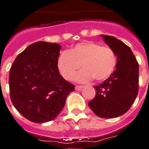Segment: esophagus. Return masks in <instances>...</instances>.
<instances>
[{
	"instance_id": "1",
	"label": "esophagus",
	"mask_w": 149,
	"mask_h": 149,
	"mask_svg": "<svg viewBox=\"0 0 149 149\" xmlns=\"http://www.w3.org/2000/svg\"><path fill=\"white\" fill-rule=\"evenodd\" d=\"M82 88H83V86H82V85H76L75 86L76 91H81Z\"/></svg>"
}]
</instances>
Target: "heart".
Instances as JSON below:
<instances>
[{"instance_id": "obj_1", "label": "heart", "mask_w": 149, "mask_h": 149, "mask_svg": "<svg viewBox=\"0 0 149 149\" xmlns=\"http://www.w3.org/2000/svg\"><path fill=\"white\" fill-rule=\"evenodd\" d=\"M116 65L117 55L113 48L94 41L77 44L68 52H61L57 58L58 71L65 80H71L81 65L84 69L75 77L79 82L93 78L97 81L105 80L114 72Z\"/></svg>"}]
</instances>
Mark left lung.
<instances>
[{
	"mask_svg": "<svg viewBox=\"0 0 149 149\" xmlns=\"http://www.w3.org/2000/svg\"><path fill=\"white\" fill-rule=\"evenodd\" d=\"M117 55L116 68L104 82L95 86V97L88 106L100 118H112L127 112L139 93V63L125 43L113 36L102 34Z\"/></svg>",
	"mask_w": 149,
	"mask_h": 149,
	"instance_id": "obj_1",
	"label": "left lung"
}]
</instances>
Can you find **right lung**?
I'll list each match as a JSON object with an SVG mask.
<instances>
[{
    "mask_svg": "<svg viewBox=\"0 0 149 149\" xmlns=\"http://www.w3.org/2000/svg\"><path fill=\"white\" fill-rule=\"evenodd\" d=\"M61 46L38 41L29 45L13 62L9 74L14 106L32 122L54 119L74 85L62 78L57 67Z\"/></svg>",
    "mask_w": 149,
    "mask_h": 149,
    "instance_id": "add662e5",
    "label": "right lung"
}]
</instances>
